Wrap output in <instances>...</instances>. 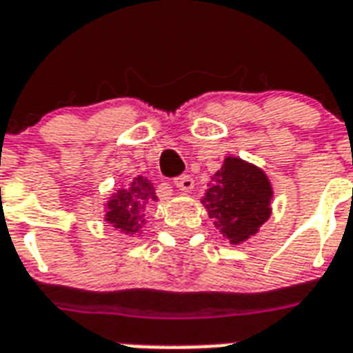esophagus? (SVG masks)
Listing matches in <instances>:
<instances>
[{"label":"esophagus","instance_id":"obj_1","mask_svg":"<svg viewBox=\"0 0 353 353\" xmlns=\"http://www.w3.org/2000/svg\"><path fill=\"white\" fill-rule=\"evenodd\" d=\"M174 185H176L180 191L190 193V191H193V188H195V182H193V179H191L190 174H182L179 179H174Z\"/></svg>","mask_w":353,"mask_h":353}]
</instances>
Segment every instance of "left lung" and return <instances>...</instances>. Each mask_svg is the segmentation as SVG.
Listing matches in <instances>:
<instances>
[{
    "label": "left lung",
    "mask_w": 353,
    "mask_h": 353,
    "mask_svg": "<svg viewBox=\"0 0 353 353\" xmlns=\"http://www.w3.org/2000/svg\"><path fill=\"white\" fill-rule=\"evenodd\" d=\"M272 195V184L263 169L230 154L212 174L201 202L223 237L230 245H241L269 221Z\"/></svg>",
    "instance_id": "8db88e82"
}]
</instances>
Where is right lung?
<instances>
[{"mask_svg": "<svg viewBox=\"0 0 353 353\" xmlns=\"http://www.w3.org/2000/svg\"><path fill=\"white\" fill-rule=\"evenodd\" d=\"M152 202H158L154 185L151 180L138 174L108 196L105 204V223L125 236L141 234L147 223V208Z\"/></svg>", "mask_w": 353, "mask_h": 353, "instance_id": "add662e5", "label": "right lung"}]
</instances>
